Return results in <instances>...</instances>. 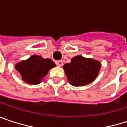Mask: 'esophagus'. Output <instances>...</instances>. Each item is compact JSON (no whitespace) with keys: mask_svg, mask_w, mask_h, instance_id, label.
<instances>
[{"mask_svg":"<svg viewBox=\"0 0 127 127\" xmlns=\"http://www.w3.org/2000/svg\"><path fill=\"white\" fill-rule=\"evenodd\" d=\"M56 64H57V66H59V67H62V66L63 65V62L62 60L57 61V62H56Z\"/></svg>","mask_w":127,"mask_h":127,"instance_id":"1","label":"esophagus"}]
</instances>
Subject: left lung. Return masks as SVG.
<instances>
[{
  "label": "left lung",
  "mask_w": 127,
  "mask_h": 127,
  "mask_svg": "<svg viewBox=\"0 0 127 127\" xmlns=\"http://www.w3.org/2000/svg\"><path fill=\"white\" fill-rule=\"evenodd\" d=\"M101 63L78 55L71 59L70 63L63 65V69L69 83L76 87L85 86L93 82L98 75Z\"/></svg>",
  "instance_id": "1"
}]
</instances>
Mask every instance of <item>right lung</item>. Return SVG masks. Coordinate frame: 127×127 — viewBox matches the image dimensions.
I'll use <instances>...</instances> for the list:
<instances>
[{
    "label": "right lung",
    "instance_id": "right-lung-1",
    "mask_svg": "<svg viewBox=\"0 0 127 127\" xmlns=\"http://www.w3.org/2000/svg\"><path fill=\"white\" fill-rule=\"evenodd\" d=\"M54 67L56 64L51 59H44L38 55H32L14 66L22 76V79L31 85L39 84L49 70Z\"/></svg>",
    "mask_w": 127,
    "mask_h": 127
}]
</instances>
